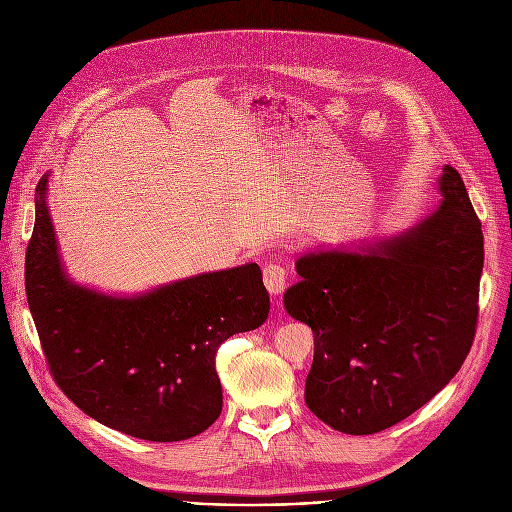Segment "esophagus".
Listing matches in <instances>:
<instances>
[{
  "mask_svg": "<svg viewBox=\"0 0 512 512\" xmlns=\"http://www.w3.org/2000/svg\"><path fill=\"white\" fill-rule=\"evenodd\" d=\"M263 284L272 294H282L288 286V272L280 263H270L263 267Z\"/></svg>",
  "mask_w": 512,
  "mask_h": 512,
  "instance_id": "34e87169",
  "label": "esophagus"
}]
</instances>
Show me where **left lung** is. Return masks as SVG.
<instances>
[{
  "label": "left lung",
  "instance_id": "obj_1",
  "mask_svg": "<svg viewBox=\"0 0 512 512\" xmlns=\"http://www.w3.org/2000/svg\"><path fill=\"white\" fill-rule=\"evenodd\" d=\"M442 203L417 226L359 251L297 259L284 294L315 336L305 384L311 413L367 436L407 419L461 369L475 338L481 222L461 174L444 166Z\"/></svg>",
  "mask_w": 512,
  "mask_h": 512
}]
</instances>
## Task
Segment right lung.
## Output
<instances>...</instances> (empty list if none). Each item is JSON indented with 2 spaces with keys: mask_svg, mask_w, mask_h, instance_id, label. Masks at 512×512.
<instances>
[{
  "mask_svg": "<svg viewBox=\"0 0 512 512\" xmlns=\"http://www.w3.org/2000/svg\"><path fill=\"white\" fill-rule=\"evenodd\" d=\"M35 195L24 282L53 380L80 411L132 438L180 442L205 432L222 413L215 353L270 313L259 265L112 297L66 276L47 176Z\"/></svg>",
  "mask_w": 512,
  "mask_h": 512,
  "instance_id": "right-lung-1",
  "label": "right lung"
}]
</instances>
